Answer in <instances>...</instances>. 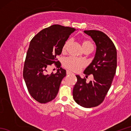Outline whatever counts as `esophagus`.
<instances>
[{
  "mask_svg": "<svg viewBox=\"0 0 131 131\" xmlns=\"http://www.w3.org/2000/svg\"><path fill=\"white\" fill-rule=\"evenodd\" d=\"M66 74H67L68 75H69V74H73V73H72L71 71H69V70H67L66 71Z\"/></svg>",
  "mask_w": 131,
  "mask_h": 131,
  "instance_id": "1",
  "label": "esophagus"
}]
</instances>
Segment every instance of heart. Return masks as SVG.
<instances>
[{"label":"heart","instance_id":"b5f03b06","mask_svg":"<svg viewBox=\"0 0 131 131\" xmlns=\"http://www.w3.org/2000/svg\"><path fill=\"white\" fill-rule=\"evenodd\" d=\"M69 42H70L69 40L66 41L62 48L63 52H65L66 51ZM82 47L84 49L85 48H90V47H93V46L90 41L85 40H83L82 42ZM84 61L82 59H80V58L74 57H69L66 58L63 61V66L65 68L69 69V70L74 71H79L80 69L84 66Z\"/></svg>","mask_w":131,"mask_h":131}]
</instances>
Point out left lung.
I'll use <instances>...</instances> for the list:
<instances>
[{
	"label": "left lung",
	"mask_w": 131,
	"mask_h": 131,
	"mask_svg": "<svg viewBox=\"0 0 131 131\" xmlns=\"http://www.w3.org/2000/svg\"><path fill=\"white\" fill-rule=\"evenodd\" d=\"M84 32L93 40L96 52L84 73L93 75V80L86 82V79L76 75L73 95L78 104L86 108L97 106L104 100L112 85L117 66L116 49L112 40L105 33L99 30H85Z\"/></svg>",
	"instance_id": "obj_1"
}]
</instances>
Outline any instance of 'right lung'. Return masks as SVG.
Wrapping results in <instances>:
<instances>
[{
  "label": "right lung",
  "instance_id": "right-lung-1",
  "mask_svg": "<svg viewBox=\"0 0 131 131\" xmlns=\"http://www.w3.org/2000/svg\"><path fill=\"white\" fill-rule=\"evenodd\" d=\"M75 30L73 27L53 25L41 30L30 41L23 77L30 95L41 104L51 101L57 96L66 74L56 57L61 54L69 35ZM53 63L59 68L57 73L46 74L47 69Z\"/></svg>",
  "mask_w": 131,
  "mask_h": 131
}]
</instances>
